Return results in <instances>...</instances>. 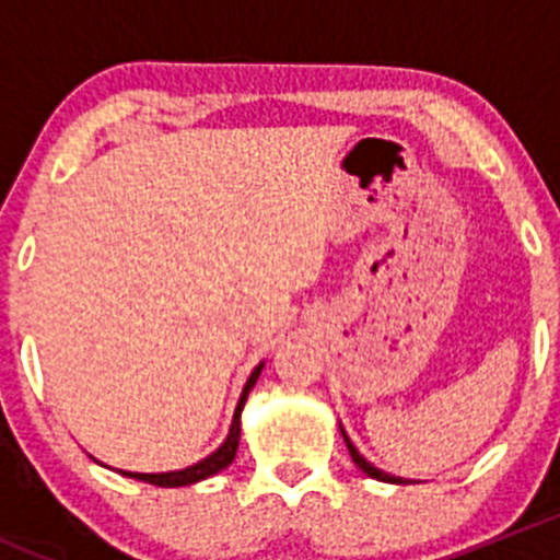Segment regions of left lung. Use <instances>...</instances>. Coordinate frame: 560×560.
Segmentation results:
<instances>
[{"instance_id":"1","label":"left lung","mask_w":560,"mask_h":560,"mask_svg":"<svg viewBox=\"0 0 560 560\" xmlns=\"http://www.w3.org/2000/svg\"><path fill=\"white\" fill-rule=\"evenodd\" d=\"M341 433H343V428H341ZM343 442H347V450H349V455H352V460L358 463V468H363L365 474H369V477H374V479H380V482H393V485H404V482H409V479H400V477H393V474H387V471H382V468H376V466H371L369 460H365L363 455L358 453V447H354L352 442H349V436L347 433H343Z\"/></svg>"}]
</instances>
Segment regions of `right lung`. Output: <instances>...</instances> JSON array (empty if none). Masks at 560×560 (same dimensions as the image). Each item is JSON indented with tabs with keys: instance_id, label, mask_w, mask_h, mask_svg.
<instances>
[{
	"instance_id": "right-lung-1",
	"label": "right lung",
	"mask_w": 560,
	"mask_h": 560,
	"mask_svg": "<svg viewBox=\"0 0 560 560\" xmlns=\"http://www.w3.org/2000/svg\"><path fill=\"white\" fill-rule=\"evenodd\" d=\"M259 371H262V363H259L257 369L252 371V376H248V380H246L244 393H241L238 406H235L233 425H230L228 439H224V444H222V447L217 450V453H211L208 457H202V460H200V463H195V466L180 468V471H165V474L118 471V474H124V477L140 479V482L160 485V488H180V485H195V482H200V479H208V477H213V474L222 471V468H228L230 463L235 460V453H238V439H241V411H244V404H246L248 393H252L254 382L259 380Z\"/></svg>"
}]
</instances>
